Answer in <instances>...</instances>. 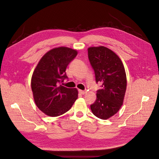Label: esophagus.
Masks as SVG:
<instances>
[{
  "label": "esophagus",
  "instance_id": "obj_1",
  "mask_svg": "<svg viewBox=\"0 0 159 159\" xmlns=\"http://www.w3.org/2000/svg\"><path fill=\"white\" fill-rule=\"evenodd\" d=\"M79 92H80L81 94L84 95V94H85L86 93H87V91H83V90H81V89H79Z\"/></svg>",
  "mask_w": 159,
  "mask_h": 159
}]
</instances>
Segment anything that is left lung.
<instances>
[{"label":"left lung","instance_id":"left-lung-1","mask_svg":"<svg viewBox=\"0 0 159 159\" xmlns=\"http://www.w3.org/2000/svg\"><path fill=\"white\" fill-rule=\"evenodd\" d=\"M88 57L96 82L102 83L97 99L90 105L91 110L97 117L107 119L123 105L127 88L125 70L119 56L106 47L89 48Z\"/></svg>","mask_w":159,"mask_h":159}]
</instances>
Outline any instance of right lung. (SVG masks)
<instances>
[{"label": "right lung", "mask_w": 159, "mask_h": 159, "mask_svg": "<svg viewBox=\"0 0 159 159\" xmlns=\"http://www.w3.org/2000/svg\"><path fill=\"white\" fill-rule=\"evenodd\" d=\"M78 52L67 47L52 49L44 55L33 72L31 88L36 106L46 115L57 117L70 109L78 97L76 88L60 85L68 78L67 66Z\"/></svg>", "instance_id": "1"}]
</instances>
